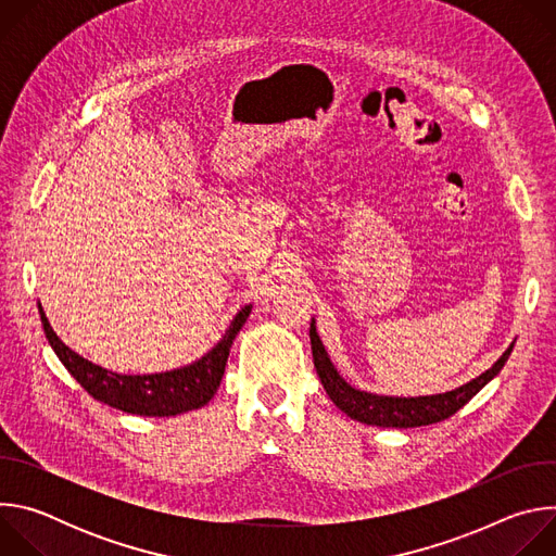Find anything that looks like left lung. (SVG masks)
I'll return each mask as SVG.
<instances>
[{
    "instance_id": "obj_1",
    "label": "left lung",
    "mask_w": 556,
    "mask_h": 556,
    "mask_svg": "<svg viewBox=\"0 0 556 556\" xmlns=\"http://www.w3.org/2000/svg\"><path fill=\"white\" fill-rule=\"evenodd\" d=\"M309 343H312V358L316 374L321 378L324 389L328 391L330 401L350 418L376 425V427H395V429H409V427H422L433 425L451 418L455 412H459L475 393H478L489 380H493L502 367L506 365L515 343L502 354V358L486 369L482 376L472 378L470 382L435 395H420V399H391V395H376L361 389H354L348 384L339 371L334 369L319 334H316L314 321L309 324Z\"/></svg>"
}]
</instances>
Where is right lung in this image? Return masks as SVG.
Here are the masks:
<instances>
[{
  "mask_svg": "<svg viewBox=\"0 0 556 556\" xmlns=\"http://www.w3.org/2000/svg\"><path fill=\"white\" fill-rule=\"evenodd\" d=\"M39 314H41V326L50 348L54 350L59 361L65 365V369L76 378V382L81 384L94 401H101L114 409L136 414V416L165 418V416H178L191 409H200L213 399L219 387V380L224 376L232 339L247 324L251 305L237 312L222 341L193 365L165 371V374H144V376L114 374L90 363L84 356H78L54 334V330L46 319L41 303H39Z\"/></svg>",
  "mask_w": 556,
  "mask_h": 556,
  "instance_id": "right-lung-1",
  "label": "right lung"
}]
</instances>
